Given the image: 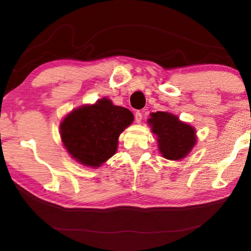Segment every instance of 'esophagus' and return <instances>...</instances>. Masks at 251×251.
Masks as SVG:
<instances>
[{
  "instance_id": "1",
  "label": "esophagus",
  "mask_w": 251,
  "mask_h": 251,
  "mask_svg": "<svg viewBox=\"0 0 251 251\" xmlns=\"http://www.w3.org/2000/svg\"><path fill=\"white\" fill-rule=\"evenodd\" d=\"M142 120H143V114H142V112L137 111V112L135 113V121H136L137 123H139V122H142Z\"/></svg>"
}]
</instances>
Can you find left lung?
Returning a JSON list of instances; mask_svg holds the SVG:
<instances>
[{
	"mask_svg": "<svg viewBox=\"0 0 251 251\" xmlns=\"http://www.w3.org/2000/svg\"><path fill=\"white\" fill-rule=\"evenodd\" d=\"M149 123L157 137L161 154L168 160L183 159L197 143L194 128L170 113H152Z\"/></svg>",
	"mask_w": 251,
	"mask_h": 251,
	"instance_id": "8db88e82",
	"label": "left lung"
}]
</instances>
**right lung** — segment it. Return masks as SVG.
<instances>
[{
    "label": "right lung",
    "instance_id": "right-lung-1",
    "mask_svg": "<svg viewBox=\"0 0 251 251\" xmlns=\"http://www.w3.org/2000/svg\"><path fill=\"white\" fill-rule=\"evenodd\" d=\"M133 121L132 113L107 98L68 114L60 125V136L68 153L78 162L99 167L114 155L120 133Z\"/></svg>",
    "mask_w": 251,
    "mask_h": 251
}]
</instances>
